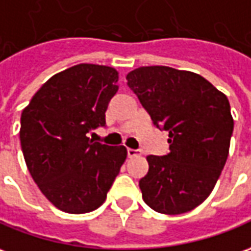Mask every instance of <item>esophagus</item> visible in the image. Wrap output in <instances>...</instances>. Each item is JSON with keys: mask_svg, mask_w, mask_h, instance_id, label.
<instances>
[{"mask_svg": "<svg viewBox=\"0 0 251 251\" xmlns=\"http://www.w3.org/2000/svg\"><path fill=\"white\" fill-rule=\"evenodd\" d=\"M127 154H128L129 158H132V157H136V155L141 154V151L135 150V149H127Z\"/></svg>", "mask_w": 251, "mask_h": 251, "instance_id": "34e87169", "label": "esophagus"}]
</instances>
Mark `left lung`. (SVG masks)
Listing matches in <instances>:
<instances>
[{
	"label": "left lung",
	"instance_id": "1",
	"mask_svg": "<svg viewBox=\"0 0 251 251\" xmlns=\"http://www.w3.org/2000/svg\"><path fill=\"white\" fill-rule=\"evenodd\" d=\"M126 79L153 124L169 132L168 154L146 157L143 201L164 215L190 212L208 198L227 161L228 98L201 75L164 65L136 68Z\"/></svg>",
	"mask_w": 251,
	"mask_h": 251
}]
</instances>
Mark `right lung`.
Returning <instances> with one entry per match:
<instances>
[{
	"mask_svg": "<svg viewBox=\"0 0 251 251\" xmlns=\"http://www.w3.org/2000/svg\"><path fill=\"white\" fill-rule=\"evenodd\" d=\"M119 72L77 64L53 75L23 109L20 143L36 186L57 209L96 210L127 158L124 146L93 142L87 132L105 126Z\"/></svg>",
	"mask_w": 251,
	"mask_h": 251,
	"instance_id": "right-lung-1",
	"label": "right lung"
}]
</instances>
